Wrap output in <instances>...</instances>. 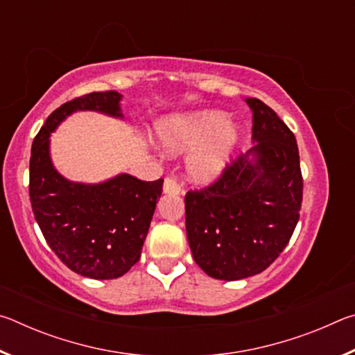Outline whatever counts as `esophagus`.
Returning <instances> with one entry per match:
<instances>
[{
    "label": "esophagus",
    "instance_id": "esophagus-1",
    "mask_svg": "<svg viewBox=\"0 0 355 355\" xmlns=\"http://www.w3.org/2000/svg\"><path fill=\"white\" fill-rule=\"evenodd\" d=\"M163 189L166 194H182V186L178 184L175 177H166Z\"/></svg>",
    "mask_w": 355,
    "mask_h": 355
}]
</instances>
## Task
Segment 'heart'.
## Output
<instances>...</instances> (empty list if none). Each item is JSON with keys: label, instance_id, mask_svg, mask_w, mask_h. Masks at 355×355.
Returning a JSON list of instances; mask_svg holds the SVG:
<instances>
[{"label": "heart", "instance_id": "b5f03b06", "mask_svg": "<svg viewBox=\"0 0 355 355\" xmlns=\"http://www.w3.org/2000/svg\"><path fill=\"white\" fill-rule=\"evenodd\" d=\"M156 139L166 153L192 152L188 171L192 180L211 183L224 172L239 141V125L218 110H202L159 120Z\"/></svg>", "mask_w": 355, "mask_h": 355}]
</instances>
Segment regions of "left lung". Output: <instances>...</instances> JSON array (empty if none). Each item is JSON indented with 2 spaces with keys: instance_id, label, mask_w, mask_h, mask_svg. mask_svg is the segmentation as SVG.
<instances>
[{
  "instance_id": "1",
  "label": "left lung",
  "mask_w": 355,
  "mask_h": 355,
  "mask_svg": "<svg viewBox=\"0 0 355 355\" xmlns=\"http://www.w3.org/2000/svg\"><path fill=\"white\" fill-rule=\"evenodd\" d=\"M245 103L254 116L257 144L213 184L184 197L192 257L209 277L228 282L263 272L282 254L302 203L293 131L261 100L245 98Z\"/></svg>"
}]
</instances>
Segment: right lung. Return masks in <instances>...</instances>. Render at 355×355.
I'll use <instances>...</instances> for the list:
<instances>
[{"mask_svg":"<svg viewBox=\"0 0 355 355\" xmlns=\"http://www.w3.org/2000/svg\"><path fill=\"white\" fill-rule=\"evenodd\" d=\"M120 100L116 91L92 92L59 106L34 137L29 159V199L45 241L69 269L95 280L122 277L139 261L163 178L120 173L97 184L70 182L51 163L50 135L76 111L122 119Z\"/></svg>","mask_w":355,"mask_h":355,"instance_id":"add662e5","label":"right lung"}]
</instances>
